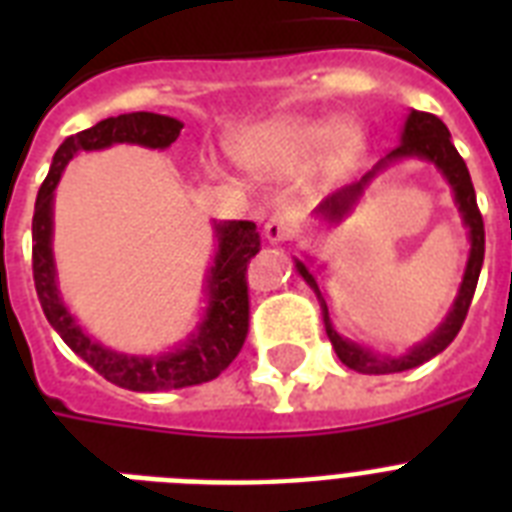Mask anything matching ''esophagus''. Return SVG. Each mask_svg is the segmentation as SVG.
<instances>
[{
	"mask_svg": "<svg viewBox=\"0 0 512 512\" xmlns=\"http://www.w3.org/2000/svg\"><path fill=\"white\" fill-rule=\"evenodd\" d=\"M297 215L289 212V209H279L273 212V217L265 223V239L271 244H279V241H289L297 233Z\"/></svg>",
	"mask_w": 512,
	"mask_h": 512,
	"instance_id": "obj_1",
	"label": "esophagus"
}]
</instances>
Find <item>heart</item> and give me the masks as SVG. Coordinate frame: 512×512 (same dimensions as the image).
<instances>
[{"instance_id": "b5f03b06", "label": "heart", "mask_w": 512, "mask_h": 512, "mask_svg": "<svg viewBox=\"0 0 512 512\" xmlns=\"http://www.w3.org/2000/svg\"><path fill=\"white\" fill-rule=\"evenodd\" d=\"M327 124H305V122H284L276 124L268 135L257 140L255 146L249 148V154L255 148H273V151H287V154H313L319 151L329 138ZM332 146H335L337 154H348L350 148L356 146V132L350 127H337L335 138H332Z\"/></svg>"}]
</instances>
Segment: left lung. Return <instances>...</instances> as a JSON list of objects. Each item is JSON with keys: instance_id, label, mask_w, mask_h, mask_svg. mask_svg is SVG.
<instances>
[{"instance_id": "left-lung-1", "label": "left lung", "mask_w": 512, "mask_h": 512, "mask_svg": "<svg viewBox=\"0 0 512 512\" xmlns=\"http://www.w3.org/2000/svg\"><path fill=\"white\" fill-rule=\"evenodd\" d=\"M401 156H422V159H430V162L436 164L438 170L444 172L446 180L452 183L454 188V199L460 204V212L465 217V223L470 228V257H468V268H465V276H462V287L460 295L454 300L452 313L446 316V321L441 327L436 329V335H430L428 340L412 348L406 356L398 358H388V356H374L369 350H364L356 342L342 340L340 335L332 327V321H329V308L327 300L321 295L319 284L313 279V273L305 268L303 263H297V271L303 273V279L311 284V289L316 292V297L321 300V311H324V327H327V335L332 340V348L340 356V361L353 372L361 374H393V372H406V369H414V366L425 364L433 356H438L441 350L449 345V342L457 337V332L465 324V316H468V308L473 303V295H476V284L478 276H481V265H484V217H481V209H478L476 201V188H473V180H470V172L462 162V156L457 154V148H454L452 138H449V130H446V124L433 114H425V111H412L409 119H406L404 127V140H401V146L396 151H390L385 159H382L372 172H366L358 183L345 185L337 193H332L329 199L321 201L319 212L329 220H340L350 207H353V201L361 196L364 191V185L369 183L374 177V172L380 170L382 164L390 162V159H401Z\"/></svg>"}]
</instances>
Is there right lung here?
Wrapping results in <instances>:
<instances>
[{
	"instance_id": "obj_1",
	"label": "right lung",
	"mask_w": 512,
	"mask_h": 512,
	"mask_svg": "<svg viewBox=\"0 0 512 512\" xmlns=\"http://www.w3.org/2000/svg\"><path fill=\"white\" fill-rule=\"evenodd\" d=\"M183 130V124L172 116L135 114L108 116L90 130H82L66 138L52 156V167L44 177L34 207V249H31V265H34V287L55 332L63 337L68 348L76 356H82L98 374L119 388L138 390V393H154V390L185 388L199 382L215 380L217 374L228 369L233 358L239 356L241 345L249 332V287H247V263L260 252V233L255 223L239 220V223L217 225L215 265L209 273V308L207 319L199 332L183 350H175L170 356L138 358L124 356L106 350L98 342L84 335L79 324L71 319L66 305L60 300L55 287V265H52V191L60 180V172L76 151H95L111 143H138L148 148L172 146Z\"/></svg>"
}]
</instances>
